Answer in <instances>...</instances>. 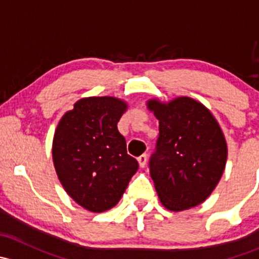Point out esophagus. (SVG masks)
Listing matches in <instances>:
<instances>
[{
  "label": "esophagus",
  "instance_id": "1",
  "mask_svg": "<svg viewBox=\"0 0 259 259\" xmlns=\"http://www.w3.org/2000/svg\"><path fill=\"white\" fill-rule=\"evenodd\" d=\"M146 160H148V155H146V154H143V155H140L139 158H138L139 165L142 166V168H144V166L146 165Z\"/></svg>",
  "mask_w": 259,
  "mask_h": 259
}]
</instances>
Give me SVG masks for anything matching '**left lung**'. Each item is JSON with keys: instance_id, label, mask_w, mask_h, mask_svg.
<instances>
[{"instance_id": "8db88e82", "label": "left lung", "mask_w": 259, "mask_h": 259, "mask_svg": "<svg viewBox=\"0 0 259 259\" xmlns=\"http://www.w3.org/2000/svg\"><path fill=\"white\" fill-rule=\"evenodd\" d=\"M146 106L159 120L150 176L159 200L168 210L197 207L215 189L226 169V138L202 103L188 96L169 101L154 98Z\"/></svg>"}]
</instances>
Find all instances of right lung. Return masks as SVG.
Listing matches in <instances>:
<instances>
[{
  "instance_id": "add662e5",
  "label": "right lung",
  "mask_w": 259,
  "mask_h": 259,
  "mask_svg": "<svg viewBox=\"0 0 259 259\" xmlns=\"http://www.w3.org/2000/svg\"><path fill=\"white\" fill-rule=\"evenodd\" d=\"M126 109V101L115 96L82 98L55 130L52 161L57 178L77 204L94 213L115 207L139 168L117 130Z\"/></svg>"
}]
</instances>
